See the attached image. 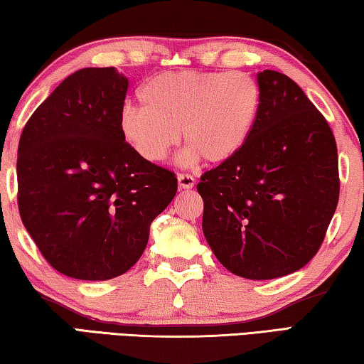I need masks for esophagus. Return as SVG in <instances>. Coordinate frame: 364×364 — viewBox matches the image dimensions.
Listing matches in <instances>:
<instances>
[{"label":"esophagus","mask_w":364,"mask_h":364,"mask_svg":"<svg viewBox=\"0 0 364 364\" xmlns=\"http://www.w3.org/2000/svg\"><path fill=\"white\" fill-rule=\"evenodd\" d=\"M196 184V180L188 173L178 175V188L180 189H193Z\"/></svg>","instance_id":"obj_1"}]
</instances>
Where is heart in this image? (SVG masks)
Returning a JSON list of instances; mask_svg holds the SVG:
<instances>
[{"instance_id":"obj_1","label":"heart","mask_w":364,"mask_h":364,"mask_svg":"<svg viewBox=\"0 0 364 364\" xmlns=\"http://www.w3.org/2000/svg\"><path fill=\"white\" fill-rule=\"evenodd\" d=\"M143 107L127 106L119 130L139 159L160 164L183 136L181 167L218 165L242 151L254 130L260 90L241 72H165L141 86ZM182 134H179V128Z\"/></svg>"}]
</instances>
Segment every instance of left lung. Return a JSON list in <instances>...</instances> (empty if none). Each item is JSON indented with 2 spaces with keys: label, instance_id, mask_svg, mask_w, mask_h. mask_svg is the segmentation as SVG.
<instances>
[{
  "label": "left lung",
  "instance_id": "obj_1",
  "mask_svg": "<svg viewBox=\"0 0 364 364\" xmlns=\"http://www.w3.org/2000/svg\"><path fill=\"white\" fill-rule=\"evenodd\" d=\"M260 109L242 151L197 184L215 257L245 279H274L316 255L338 202L334 134L284 73H257Z\"/></svg>",
  "mask_w": 364,
  "mask_h": 364
}]
</instances>
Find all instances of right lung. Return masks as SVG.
<instances>
[{"label":"right lung","mask_w":364,"mask_h":364,"mask_svg":"<svg viewBox=\"0 0 364 364\" xmlns=\"http://www.w3.org/2000/svg\"><path fill=\"white\" fill-rule=\"evenodd\" d=\"M128 78L115 67L67 77L30 117L17 151L22 223L54 269L106 281L127 273L173 200L171 171L139 159L119 117Z\"/></svg>","instance_id":"obj_1"}]
</instances>
